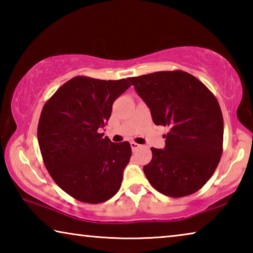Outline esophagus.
Instances as JSON below:
<instances>
[{"mask_svg": "<svg viewBox=\"0 0 253 253\" xmlns=\"http://www.w3.org/2000/svg\"><path fill=\"white\" fill-rule=\"evenodd\" d=\"M130 147H131L132 151H136L137 148H139V147H140V145H139V144H137V143H135V142H130Z\"/></svg>", "mask_w": 253, "mask_h": 253, "instance_id": "obj_1", "label": "esophagus"}]
</instances>
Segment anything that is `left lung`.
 Wrapping results in <instances>:
<instances>
[{
    "label": "left lung",
    "instance_id": "left-lung-1",
    "mask_svg": "<svg viewBox=\"0 0 253 253\" xmlns=\"http://www.w3.org/2000/svg\"><path fill=\"white\" fill-rule=\"evenodd\" d=\"M129 81L151 109L154 124L169 127L164 149L153 147L152 161L144 166L149 183L172 198L195 193L212 176L222 155L223 117L216 98L181 70Z\"/></svg>",
    "mask_w": 253,
    "mask_h": 253
}]
</instances>
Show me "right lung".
<instances>
[{"label":"right lung","instance_id":"add662e5","mask_svg":"<svg viewBox=\"0 0 253 253\" xmlns=\"http://www.w3.org/2000/svg\"><path fill=\"white\" fill-rule=\"evenodd\" d=\"M129 87L127 79L78 76L42 108L38 142L45 168L60 188L81 202H105L121 188L130 144L110 142L98 129L109 121L114 101Z\"/></svg>","mask_w":253,"mask_h":253}]
</instances>
